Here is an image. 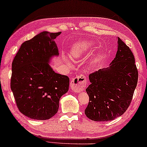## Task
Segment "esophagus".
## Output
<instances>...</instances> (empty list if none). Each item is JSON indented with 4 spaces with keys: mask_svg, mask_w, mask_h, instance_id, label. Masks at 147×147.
<instances>
[{
    "mask_svg": "<svg viewBox=\"0 0 147 147\" xmlns=\"http://www.w3.org/2000/svg\"><path fill=\"white\" fill-rule=\"evenodd\" d=\"M86 77L84 74H80L76 76L71 80L70 87L74 92H79L84 90L86 86Z\"/></svg>",
    "mask_w": 147,
    "mask_h": 147,
    "instance_id": "obj_1",
    "label": "esophagus"
}]
</instances>
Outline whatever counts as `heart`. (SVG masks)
<instances>
[{
    "label": "heart",
    "mask_w": 147,
    "mask_h": 147,
    "mask_svg": "<svg viewBox=\"0 0 147 147\" xmlns=\"http://www.w3.org/2000/svg\"><path fill=\"white\" fill-rule=\"evenodd\" d=\"M94 47L95 44L93 41L88 40V39H81V40L76 41L72 45L70 54H71L72 57L80 59L90 53ZM63 58L66 62H69L70 57L69 56L65 55H63ZM100 56H95L90 62L88 67L90 68H94L98 64Z\"/></svg>",
    "instance_id": "1"
}]
</instances>
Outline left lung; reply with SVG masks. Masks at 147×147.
<instances>
[{
  "label": "left lung",
  "mask_w": 147,
  "mask_h": 147,
  "mask_svg": "<svg viewBox=\"0 0 147 147\" xmlns=\"http://www.w3.org/2000/svg\"><path fill=\"white\" fill-rule=\"evenodd\" d=\"M117 43L109 66L89 75L90 84L86 89L89 102L84 113L92 121H111L123 114L137 86L138 71L133 53L119 38Z\"/></svg>",
  "instance_id": "left-lung-1"
}]
</instances>
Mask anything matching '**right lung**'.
<instances>
[{
	"label": "right lung",
	"mask_w": 147,
	"mask_h": 147,
	"mask_svg": "<svg viewBox=\"0 0 147 147\" xmlns=\"http://www.w3.org/2000/svg\"><path fill=\"white\" fill-rule=\"evenodd\" d=\"M61 32H42L21 45L12 64L10 87L19 111L37 120L51 118L69 90V78L49 65L59 55L55 39Z\"/></svg>",
	"instance_id": "1"
}]
</instances>
